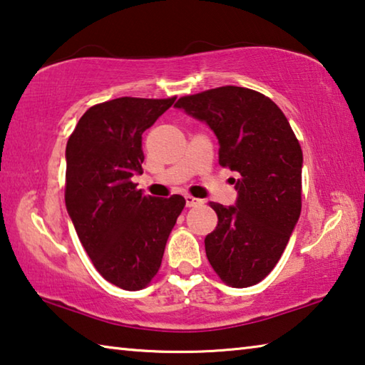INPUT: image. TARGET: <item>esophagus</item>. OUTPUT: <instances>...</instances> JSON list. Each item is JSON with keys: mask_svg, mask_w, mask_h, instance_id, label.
Listing matches in <instances>:
<instances>
[{"mask_svg": "<svg viewBox=\"0 0 365 365\" xmlns=\"http://www.w3.org/2000/svg\"><path fill=\"white\" fill-rule=\"evenodd\" d=\"M185 202H187V207H195V206H200L202 201L197 200V197L187 195V196H185Z\"/></svg>", "mask_w": 365, "mask_h": 365, "instance_id": "esophagus-1", "label": "esophagus"}]
</instances>
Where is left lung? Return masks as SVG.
I'll return each instance as SVG.
<instances>
[{"label":"left lung","instance_id":"obj_1","mask_svg":"<svg viewBox=\"0 0 365 365\" xmlns=\"http://www.w3.org/2000/svg\"><path fill=\"white\" fill-rule=\"evenodd\" d=\"M205 122L219 140V164L238 172L233 206L209 202L217 227L205 240L206 256L227 285L246 288L270 274L301 214L302 151L289 122L267 96L220 86L175 104Z\"/></svg>","mask_w":365,"mask_h":365}]
</instances>
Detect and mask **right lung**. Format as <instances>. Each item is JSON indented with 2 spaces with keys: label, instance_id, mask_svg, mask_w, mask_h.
<instances>
[{
  "label": "right lung",
  "instance_id": "1",
  "mask_svg": "<svg viewBox=\"0 0 365 365\" xmlns=\"http://www.w3.org/2000/svg\"><path fill=\"white\" fill-rule=\"evenodd\" d=\"M175 98H115L80 117L66 146V207L80 243L109 283L128 292L158 274L185 197L146 196L132 182L141 135Z\"/></svg>",
  "mask_w": 365,
  "mask_h": 365
}]
</instances>
